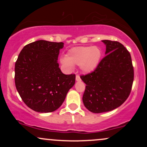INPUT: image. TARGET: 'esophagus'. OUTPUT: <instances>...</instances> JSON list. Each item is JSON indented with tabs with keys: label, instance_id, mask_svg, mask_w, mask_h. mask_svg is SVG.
Wrapping results in <instances>:
<instances>
[{
	"label": "esophagus",
	"instance_id": "1",
	"mask_svg": "<svg viewBox=\"0 0 147 147\" xmlns=\"http://www.w3.org/2000/svg\"><path fill=\"white\" fill-rule=\"evenodd\" d=\"M76 81H77V82H79V81H81V78L79 75H76Z\"/></svg>",
	"mask_w": 147,
	"mask_h": 147
}]
</instances>
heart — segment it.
<instances>
[{"mask_svg":"<svg viewBox=\"0 0 147 147\" xmlns=\"http://www.w3.org/2000/svg\"><path fill=\"white\" fill-rule=\"evenodd\" d=\"M101 57L102 51L97 47H77L69 50L66 57L61 59V63L69 69L72 68L73 65H79L84 72L90 73L99 65Z\"/></svg>","mask_w":147,"mask_h":147,"instance_id":"obj_1","label":"heart"}]
</instances>
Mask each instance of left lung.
Masks as SVG:
<instances>
[{"mask_svg":"<svg viewBox=\"0 0 147 147\" xmlns=\"http://www.w3.org/2000/svg\"><path fill=\"white\" fill-rule=\"evenodd\" d=\"M102 41L106 45V56L93 72L81 76L86 84L84 104L94 113L122 105L130 95L134 77L131 55L125 47L117 41Z\"/></svg>","mask_w":147,"mask_h":147,"instance_id":"8db88e82","label":"left lung"}]
</instances>
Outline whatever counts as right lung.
Masks as SVG:
<instances>
[{
	"instance_id": "right-lung-1",
	"label": "right lung",
	"mask_w": 147,
	"mask_h": 147,
	"mask_svg": "<svg viewBox=\"0 0 147 147\" xmlns=\"http://www.w3.org/2000/svg\"><path fill=\"white\" fill-rule=\"evenodd\" d=\"M63 43L39 40L26 45L15 63V85L22 100L38 113L56 111L75 85V75H64L58 56Z\"/></svg>"
}]
</instances>
